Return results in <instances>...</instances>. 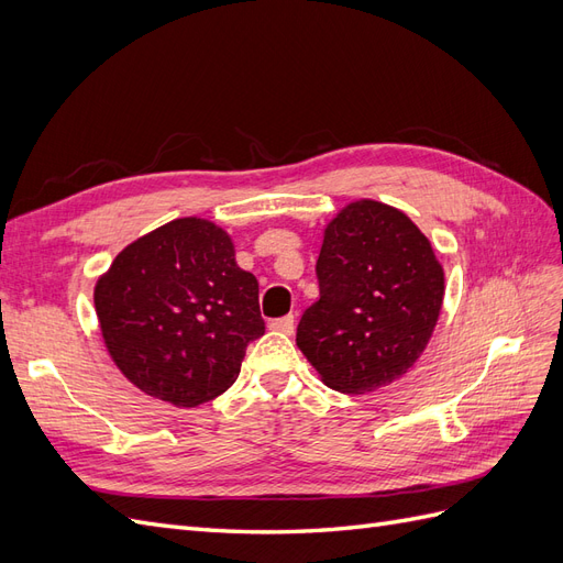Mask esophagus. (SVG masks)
I'll list each match as a JSON object with an SVG mask.
<instances>
[{"instance_id":"1","label":"esophagus","mask_w":563,"mask_h":563,"mask_svg":"<svg viewBox=\"0 0 563 563\" xmlns=\"http://www.w3.org/2000/svg\"><path fill=\"white\" fill-rule=\"evenodd\" d=\"M296 329V321L294 317H282V319H272L269 321V331H277V333H286L291 335Z\"/></svg>"}]
</instances>
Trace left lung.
Masks as SVG:
<instances>
[{"mask_svg": "<svg viewBox=\"0 0 563 563\" xmlns=\"http://www.w3.org/2000/svg\"><path fill=\"white\" fill-rule=\"evenodd\" d=\"M317 279L296 343L323 385L366 395L418 362L444 302V267L404 211L347 203L323 230Z\"/></svg>", "mask_w": 563, "mask_h": 563, "instance_id": "left-lung-1", "label": "left lung"}]
</instances>
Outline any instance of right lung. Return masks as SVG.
<instances>
[{
  "label": "right lung",
  "mask_w": 563,
  "mask_h": 563,
  "mask_svg": "<svg viewBox=\"0 0 563 563\" xmlns=\"http://www.w3.org/2000/svg\"><path fill=\"white\" fill-rule=\"evenodd\" d=\"M93 302L117 368L185 408L223 395L246 345L265 333L258 279L236 265L230 234L203 218L172 220L129 244Z\"/></svg>",
  "instance_id": "1"
}]
</instances>
